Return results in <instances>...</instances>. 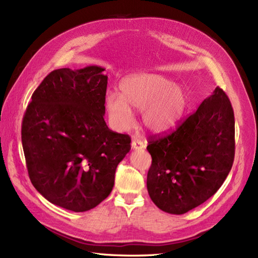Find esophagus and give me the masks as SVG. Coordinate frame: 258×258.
I'll return each mask as SVG.
<instances>
[{"instance_id": "1", "label": "esophagus", "mask_w": 258, "mask_h": 258, "mask_svg": "<svg viewBox=\"0 0 258 258\" xmlns=\"http://www.w3.org/2000/svg\"><path fill=\"white\" fill-rule=\"evenodd\" d=\"M144 148H145L144 141H141L139 139H134L132 141V149H134V150H140V149H144Z\"/></svg>"}]
</instances>
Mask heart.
Segmentation results:
<instances>
[{
  "label": "heart",
  "instance_id": "1",
  "mask_svg": "<svg viewBox=\"0 0 258 258\" xmlns=\"http://www.w3.org/2000/svg\"><path fill=\"white\" fill-rule=\"evenodd\" d=\"M120 89L121 93L107 92L105 99L108 119L117 131H127L134 124L130 104L143 111L144 125L153 134L172 131L187 106L185 91L161 75H134L124 80Z\"/></svg>",
  "mask_w": 258,
  "mask_h": 258
}]
</instances>
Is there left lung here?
<instances>
[{
    "instance_id": "1",
    "label": "left lung",
    "mask_w": 258,
    "mask_h": 258,
    "mask_svg": "<svg viewBox=\"0 0 258 258\" xmlns=\"http://www.w3.org/2000/svg\"><path fill=\"white\" fill-rule=\"evenodd\" d=\"M147 188L161 210L183 214L221 187L235 157V117L221 88L170 134L152 137Z\"/></svg>"
}]
</instances>
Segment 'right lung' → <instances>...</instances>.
I'll use <instances>...</instances> for the list:
<instances>
[{
	"label": "right lung",
	"instance_id": "1",
	"mask_svg": "<svg viewBox=\"0 0 258 258\" xmlns=\"http://www.w3.org/2000/svg\"><path fill=\"white\" fill-rule=\"evenodd\" d=\"M101 66L51 72L32 94L21 139L32 184L74 212L93 209L111 193L131 137L104 120L107 75Z\"/></svg>",
	"mask_w": 258,
	"mask_h": 258
}]
</instances>
